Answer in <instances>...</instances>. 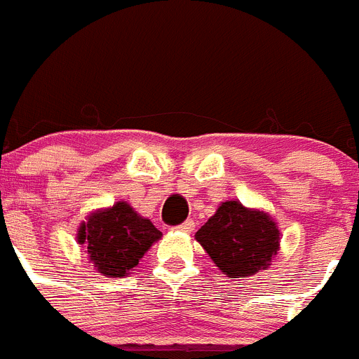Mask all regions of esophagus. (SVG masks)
Masks as SVG:
<instances>
[{
  "mask_svg": "<svg viewBox=\"0 0 359 359\" xmlns=\"http://www.w3.org/2000/svg\"><path fill=\"white\" fill-rule=\"evenodd\" d=\"M194 229H195V223L191 219L184 221L182 225L177 226V230H180V232H194Z\"/></svg>",
  "mask_w": 359,
  "mask_h": 359,
  "instance_id": "34e87169",
  "label": "esophagus"
}]
</instances>
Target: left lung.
Instances as JSON below:
<instances>
[{
  "instance_id": "8db88e82",
  "label": "left lung",
  "mask_w": 359,
  "mask_h": 359,
  "mask_svg": "<svg viewBox=\"0 0 359 359\" xmlns=\"http://www.w3.org/2000/svg\"><path fill=\"white\" fill-rule=\"evenodd\" d=\"M195 240L223 275L247 278L269 267L280 249V230L267 212L225 201L197 230Z\"/></svg>"
}]
</instances>
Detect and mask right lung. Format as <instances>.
<instances>
[{
  "instance_id": "add662e5",
  "label": "right lung",
  "mask_w": 359,
  "mask_h": 359,
  "mask_svg": "<svg viewBox=\"0 0 359 359\" xmlns=\"http://www.w3.org/2000/svg\"><path fill=\"white\" fill-rule=\"evenodd\" d=\"M160 238L162 232L125 201L95 210L77 230V241L86 247L94 269L112 278L125 276L136 267Z\"/></svg>"
}]
</instances>
